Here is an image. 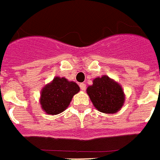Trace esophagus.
<instances>
[{"label": "esophagus", "mask_w": 160, "mask_h": 160, "mask_svg": "<svg viewBox=\"0 0 160 160\" xmlns=\"http://www.w3.org/2000/svg\"><path fill=\"white\" fill-rule=\"evenodd\" d=\"M80 88L82 91H85L86 90V84L83 83H80Z\"/></svg>", "instance_id": "obj_1"}]
</instances>
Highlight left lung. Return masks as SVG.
I'll return each instance as SVG.
<instances>
[{"label": "left lung", "instance_id": "obj_1", "mask_svg": "<svg viewBox=\"0 0 160 160\" xmlns=\"http://www.w3.org/2000/svg\"><path fill=\"white\" fill-rule=\"evenodd\" d=\"M87 93L95 108L103 113H116L124 102L122 88L106 76L95 79L92 85L88 87Z\"/></svg>", "mask_w": 160, "mask_h": 160}]
</instances>
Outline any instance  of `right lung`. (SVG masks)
Wrapping results in <instances>:
<instances>
[{
	"mask_svg": "<svg viewBox=\"0 0 160 160\" xmlns=\"http://www.w3.org/2000/svg\"><path fill=\"white\" fill-rule=\"evenodd\" d=\"M79 91L80 87L74 82H69L64 77H56L41 92L42 109L50 115H57L64 112L73 96Z\"/></svg>",
	"mask_w": 160,
	"mask_h": 160,
	"instance_id": "1",
	"label": "right lung"
}]
</instances>
